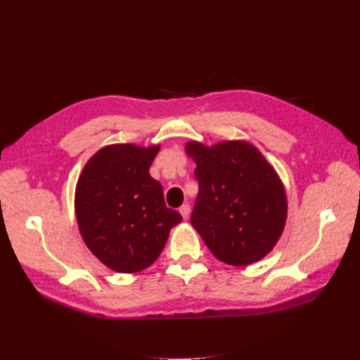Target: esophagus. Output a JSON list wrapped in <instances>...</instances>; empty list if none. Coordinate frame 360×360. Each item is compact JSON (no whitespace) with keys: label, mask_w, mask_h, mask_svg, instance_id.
I'll return each instance as SVG.
<instances>
[{"label":"esophagus","mask_w":360,"mask_h":360,"mask_svg":"<svg viewBox=\"0 0 360 360\" xmlns=\"http://www.w3.org/2000/svg\"><path fill=\"white\" fill-rule=\"evenodd\" d=\"M179 213L182 215V218L187 219L188 215H190V205L188 204H182L179 207Z\"/></svg>","instance_id":"obj_1"}]
</instances>
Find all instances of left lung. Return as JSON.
<instances>
[{
  "instance_id": "left-lung-1",
  "label": "left lung",
  "mask_w": 360,
  "mask_h": 360,
  "mask_svg": "<svg viewBox=\"0 0 360 360\" xmlns=\"http://www.w3.org/2000/svg\"><path fill=\"white\" fill-rule=\"evenodd\" d=\"M200 192L190 223L221 262L246 266L269 254L285 229L288 202L280 178L254 145L205 147L188 142Z\"/></svg>"
}]
</instances>
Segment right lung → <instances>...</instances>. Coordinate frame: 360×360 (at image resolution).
Wrapping results in <instances>:
<instances>
[{
    "instance_id": "1",
    "label": "right lung",
    "mask_w": 360,
    "mask_h": 360,
    "mask_svg": "<svg viewBox=\"0 0 360 360\" xmlns=\"http://www.w3.org/2000/svg\"><path fill=\"white\" fill-rule=\"evenodd\" d=\"M158 151L159 145H108L88 160L75 187L83 241L116 272H139L155 263L170 229L182 221L148 173Z\"/></svg>"
}]
</instances>
